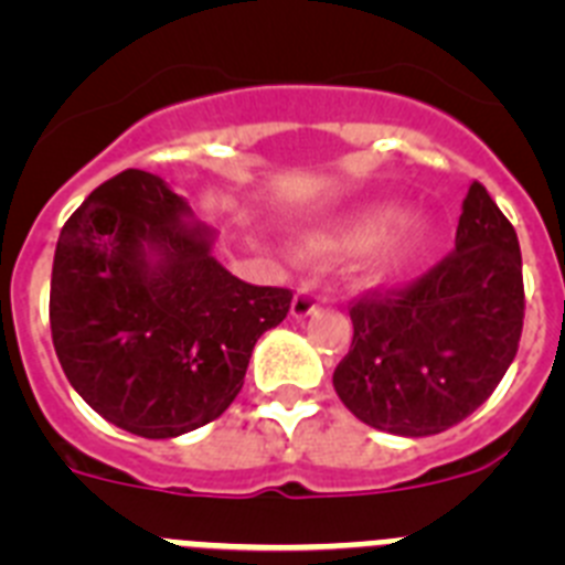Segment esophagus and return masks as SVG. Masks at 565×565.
<instances>
[{
	"label": "esophagus",
	"instance_id": "esophagus-1",
	"mask_svg": "<svg viewBox=\"0 0 565 565\" xmlns=\"http://www.w3.org/2000/svg\"><path fill=\"white\" fill-rule=\"evenodd\" d=\"M319 308V297L317 291H313V286H299L297 294H294V302H291V313L297 319L308 317V313H313Z\"/></svg>",
	"mask_w": 565,
	"mask_h": 565
}]
</instances>
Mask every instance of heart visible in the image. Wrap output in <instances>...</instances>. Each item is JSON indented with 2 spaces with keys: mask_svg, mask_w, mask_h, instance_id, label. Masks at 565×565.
<instances>
[{
  "mask_svg": "<svg viewBox=\"0 0 565 565\" xmlns=\"http://www.w3.org/2000/svg\"><path fill=\"white\" fill-rule=\"evenodd\" d=\"M398 217H402V209L393 206V203L367 206L339 221L328 232H319L311 239V246L322 254H344L362 252V248L373 245L371 254H367V271L382 277V274L402 268L422 239V228L413 226V223H404V226L393 230Z\"/></svg>",
  "mask_w": 565,
  "mask_h": 565,
  "instance_id": "obj_1",
  "label": "heart"
}]
</instances>
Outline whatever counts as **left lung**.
<instances>
[{
  "label": "left lung",
  "mask_w": 565,
  "mask_h": 565,
  "mask_svg": "<svg viewBox=\"0 0 565 565\" xmlns=\"http://www.w3.org/2000/svg\"><path fill=\"white\" fill-rule=\"evenodd\" d=\"M351 351L333 371L344 407L376 430L436 436L476 413L518 353V234L483 183H469L456 248L422 277L351 299Z\"/></svg>",
  "instance_id": "1"
}]
</instances>
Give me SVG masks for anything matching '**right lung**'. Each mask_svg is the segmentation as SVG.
I'll use <instances>...</instances> for the list:
<instances>
[{"label":"right lung","instance_id":"right-lung-1","mask_svg":"<svg viewBox=\"0 0 565 565\" xmlns=\"http://www.w3.org/2000/svg\"><path fill=\"white\" fill-rule=\"evenodd\" d=\"M154 174L124 169L58 234L50 333L64 376L107 422L174 438L237 398L254 342L279 326L291 288L252 286L212 257L209 232ZM156 263L146 259V248Z\"/></svg>","mask_w":565,"mask_h":565}]
</instances>
